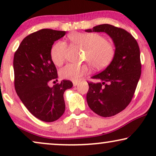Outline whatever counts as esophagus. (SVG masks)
Masks as SVG:
<instances>
[{
    "label": "esophagus",
    "mask_w": 156,
    "mask_h": 156,
    "mask_svg": "<svg viewBox=\"0 0 156 156\" xmlns=\"http://www.w3.org/2000/svg\"><path fill=\"white\" fill-rule=\"evenodd\" d=\"M78 83H79L78 81H74V82H73V85H74V86H76V85L78 84Z\"/></svg>",
    "instance_id": "esophagus-1"
}]
</instances>
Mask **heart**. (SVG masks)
<instances>
[{"label": "heart", "instance_id": "obj_1", "mask_svg": "<svg viewBox=\"0 0 156 156\" xmlns=\"http://www.w3.org/2000/svg\"><path fill=\"white\" fill-rule=\"evenodd\" d=\"M70 44L73 48H82L85 51L84 61L91 67L101 70L108 67L115 55L114 44L106 40L101 34L97 33H74L68 36ZM69 48L65 42H58L52 46L50 57L56 66H61L65 62ZM89 72L87 65H76L69 64L60 70V76L63 79L77 80Z\"/></svg>", "mask_w": 156, "mask_h": 156}]
</instances>
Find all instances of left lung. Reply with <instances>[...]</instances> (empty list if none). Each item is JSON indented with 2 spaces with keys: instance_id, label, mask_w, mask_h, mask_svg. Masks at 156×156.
<instances>
[{
  "instance_id": "1",
  "label": "left lung",
  "mask_w": 156,
  "mask_h": 156,
  "mask_svg": "<svg viewBox=\"0 0 156 156\" xmlns=\"http://www.w3.org/2000/svg\"><path fill=\"white\" fill-rule=\"evenodd\" d=\"M85 31L107 33L116 47L110 65L91 77L99 82H88L87 94V104L94 112L100 116H113L124 110L133 97L141 74L139 46L131 33L109 24Z\"/></svg>"
}]
</instances>
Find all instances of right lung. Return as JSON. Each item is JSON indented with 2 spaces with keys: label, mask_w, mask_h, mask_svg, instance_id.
I'll use <instances>...</instances> for the list:
<instances>
[{
  "label": "right lung",
  "mask_w": 156,
  "mask_h": 156,
  "mask_svg": "<svg viewBox=\"0 0 156 156\" xmlns=\"http://www.w3.org/2000/svg\"><path fill=\"white\" fill-rule=\"evenodd\" d=\"M65 31L42 29L25 37L14 54V86L27 110L40 120L52 122L65 111L64 92L72 88L69 80L57 81V71L50 57L52 44Z\"/></svg>",
  "instance_id": "1"
}]
</instances>
